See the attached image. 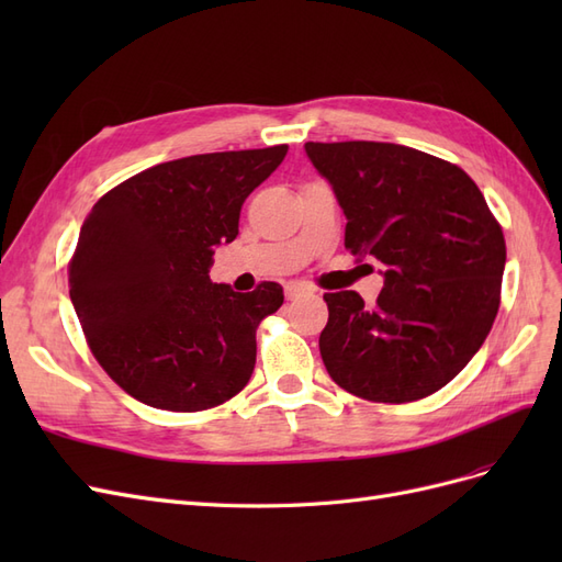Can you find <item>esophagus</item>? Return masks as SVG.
Returning <instances> with one entry per match:
<instances>
[{
	"label": "esophagus",
	"mask_w": 562,
	"mask_h": 562,
	"mask_svg": "<svg viewBox=\"0 0 562 562\" xmlns=\"http://www.w3.org/2000/svg\"><path fill=\"white\" fill-rule=\"evenodd\" d=\"M312 288L302 283H288L285 285V300H297L300 295H310Z\"/></svg>",
	"instance_id": "obj_1"
}]
</instances>
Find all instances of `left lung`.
<instances>
[{
	"instance_id": "1",
	"label": "left lung",
	"mask_w": 562,
	"mask_h": 562,
	"mask_svg": "<svg viewBox=\"0 0 562 562\" xmlns=\"http://www.w3.org/2000/svg\"><path fill=\"white\" fill-rule=\"evenodd\" d=\"M304 151L347 217L345 246L384 277L375 307L353 291L323 295L328 326L318 349L328 375L380 403L434 394L495 323L502 227L462 168L419 149L349 140L307 143Z\"/></svg>"
}]
</instances>
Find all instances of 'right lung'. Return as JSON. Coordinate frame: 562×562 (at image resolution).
<instances>
[{"mask_svg": "<svg viewBox=\"0 0 562 562\" xmlns=\"http://www.w3.org/2000/svg\"><path fill=\"white\" fill-rule=\"evenodd\" d=\"M285 151L274 145L151 166L83 220L70 300L98 363L133 398L196 413L248 384L255 330L281 307L283 288L269 281L234 293L209 269L215 248L239 234L246 196Z\"/></svg>", "mask_w": 562, "mask_h": 562, "instance_id": "add662e5", "label": "right lung"}]
</instances>
